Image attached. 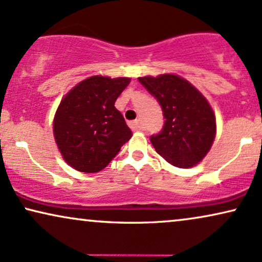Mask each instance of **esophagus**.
Returning <instances> with one entry per match:
<instances>
[{"mask_svg": "<svg viewBox=\"0 0 262 262\" xmlns=\"http://www.w3.org/2000/svg\"><path fill=\"white\" fill-rule=\"evenodd\" d=\"M128 125H130V127L132 128V130H141L142 128V125H141V121L138 120V119H136V120H134V121H130V123H128Z\"/></svg>", "mask_w": 262, "mask_h": 262, "instance_id": "1", "label": "esophagus"}]
</instances>
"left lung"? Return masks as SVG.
I'll list each match as a JSON object with an SVG mask.
<instances>
[{"instance_id": "obj_1", "label": "left lung", "mask_w": 262, "mask_h": 262, "mask_svg": "<svg viewBox=\"0 0 262 262\" xmlns=\"http://www.w3.org/2000/svg\"><path fill=\"white\" fill-rule=\"evenodd\" d=\"M138 80L164 112V127L150 137L156 152L176 167L189 168L201 162L216 132L215 115L206 97L177 74L139 77Z\"/></svg>"}]
</instances>
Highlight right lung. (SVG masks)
<instances>
[{"mask_svg":"<svg viewBox=\"0 0 262 262\" xmlns=\"http://www.w3.org/2000/svg\"><path fill=\"white\" fill-rule=\"evenodd\" d=\"M130 80L93 76L61 100L53 131L57 148L71 167L84 173L100 172L132 137L124 117L114 107Z\"/></svg>","mask_w":262,"mask_h":262,"instance_id":"add662e5","label":"right lung"}]
</instances>
